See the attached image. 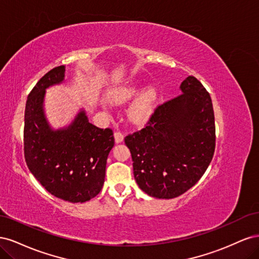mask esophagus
I'll use <instances>...</instances> for the list:
<instances>
[{
	"instance_id": "obj_1",
	"label": "esophagus",
	"mask_w": 259,
	"mask_h": 259,
	"mask_svg": "<svg viewBox=\"0 0 259 259\" xmlns=\"http://www.w3.org/2000/svg\"><path fill=\"white\" fill-rule=\"evenodd\" d=\"M123 139H124V135L122 134L121 132H115V133H114V140H115L116 144L122 143Z\"/></svg>"
}]
</instances>
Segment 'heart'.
Instances as JSON below:
<instances>
[{
	"instance_id": "heart-1",
	"label": "heart",
	"mask_w": 259,
	"mask_h": 259,
	"mask_svg": "<svg viewBox=\"0 0 259 259\" xmlns=\"http://www.w3.org/2000/svg\"><path fill=\"white\" fill-rule=\"evenodd\" d=\"M139 91V82L136 80H131L109 91L107 98L111 103H124V101L135 97ZM156 98H158V90L154 86H149V88L145 89L130 109L131 119L138 123L146 122L153 112Z\"/></svg>"
}]
</instances>
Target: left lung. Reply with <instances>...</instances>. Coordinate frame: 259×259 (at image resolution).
<instances>
[{
  "label": "left lung",
  "mask_w": 259,
  "mask_h": 259,
  "mask_svg": "<svg viewBox=\"0 0 259 259\" xmlns=\"http://www.w3.org/2000/svg\"><path fill=\"white\" fill-rule=\"evenodd\" d=\"M182 95L154 110L147 126L125 137L137 185L153 198L173 199L205 173L215 151L213 104L194 76L180 84Z\"/></svg>",
  "instance_id": "8db88e82"
}]
</instances>
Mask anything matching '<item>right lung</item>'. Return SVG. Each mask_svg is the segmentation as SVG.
I'll list each match as a JSON object with an SVG mask.
<instances>
[{
	"label": "right lung",
	"instance_id": "right-lung-1",
	"mask_svg": "<svg viewBox=\"0 0 259 259\" xmlns=\"http://www.w3.org/2000/svg\"><path fill=\"white\" fill-rule=\"evenodd\" d=\"M66 67L52 69L29 94L23 148L31 173L56 198L83 203L95 198L105 183L106 164L114 146L113 132L90 123L84 109L68 126L55 130L46 119V90L65 81Z\"/></svg>",
	"mask_w": 259,
	"mask_h": 259
}]
</instances>
